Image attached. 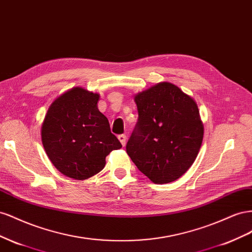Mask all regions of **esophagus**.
I'll use <instances>...</instances> for the list:
<instances>
[{
  "instance_id": "obj_1",
  "label": "esophagus",
  "mask_w": 252,
  "mask_h": 252,
  "mask_svg": "<svg viewBox=\"0 0 252 252\" xmlns=\"http://www.w3.org/2000/svg\"><path fill=\"white\" fill-rule=\"evenodd\" d=\"M118 139L121 142V145L125 147L126 146V136L125 134H121V135L118 136Z\"/></svg>"
}]
</instances>
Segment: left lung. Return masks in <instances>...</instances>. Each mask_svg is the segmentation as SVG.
<instances>
[{"label": "left lung", "mask_w": 252, "mask_h": 252, "mask_svg": "<svg viewBox=\"0 0 252 252\" xmlns=\"http://www.w3.org/2000/svg\"><path fill=\"white\" fill-rule=\"evenodd\" d=\"M138 121L126 143L136 167L154 184L183 176L204 137L197 104L173 83L159 82L134 96Z\"/></svg>", "instance_id": "8db88e82"}]
</instances>
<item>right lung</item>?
<instances>
[{
	"label": "right lung",
	"mask_w": 252,
	"mask_h": 252,
	"mask_svg": "<svg viewBox=\"0 0 252 252\" xmlns=\"http://www.w3.org/2000/svg\"><path fill=\"white\" fill-rule=\"evenodd\" d=\"M99 94L80 86L57 97L42 122L41 138L49 160L63 175L84 181L105 166L122 146L98 110Z\"/></svg>",
	"instance_id": "add662e5"
}]
</instances>
